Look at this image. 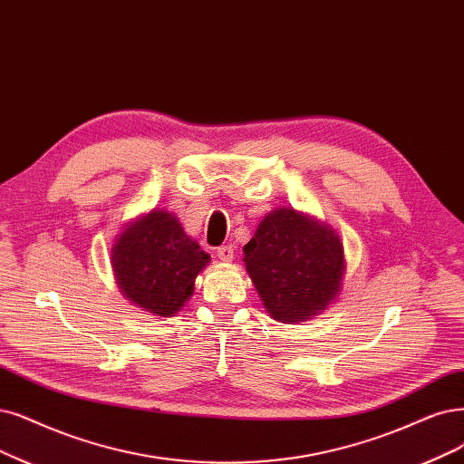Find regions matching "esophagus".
<instances>
[{
	"instance_id": "esophagus-1",
	"label": "esophagus",
	"mask_w": 464,
	"mask_h": 464,
	"mask_svg": "<svg viewBox=\"0 0 464 464\" xmlns=\"http://www.w3.org/2000/svg\"><path fill=\"white\" fill-rule=\"evenodd\" d=\"M218 258L223 262H231L233 256H235V246L233 245H223L218 248Z\"/></svg>"
}]
</instances>
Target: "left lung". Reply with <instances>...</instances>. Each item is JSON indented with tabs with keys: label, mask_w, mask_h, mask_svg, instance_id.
<instances>
[{
	"label": "left lung",
	"mask_w": 464,
	"mask_h": 464,
	"mask_svg": "<svg viewBox=\"0 0 464 464\" xmlns=\"http://www.w3.org/2000/svg\"><path fill=\"white\" fill-rule=\"evenodd\" d=\"M248 276L266 310L296 323L324 310L344 276V246L327 226L293 208L273 210L245 246Z\"/></svg>",
	"instance_id": "8db88e82"
}]
</instances>
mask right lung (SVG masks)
<instances>
[{
    "instance_id": "right-lung-1",
    "label": "right lung",
    "mask_w": 464,
    "mask_h": 464,
    "mask_svg": "<svg viewBox=\"0 0 464 464\" xmlns=\"http://www.w3.org/2000/svg\"><path fill=\"white\" fill-rule=\"evenodd\" d=\"M210 256L188 238L178 218L152 210L116 238L112 267L128 300L149 314L169 317L193 295Z\"/></svg>"
}]
</instances>
